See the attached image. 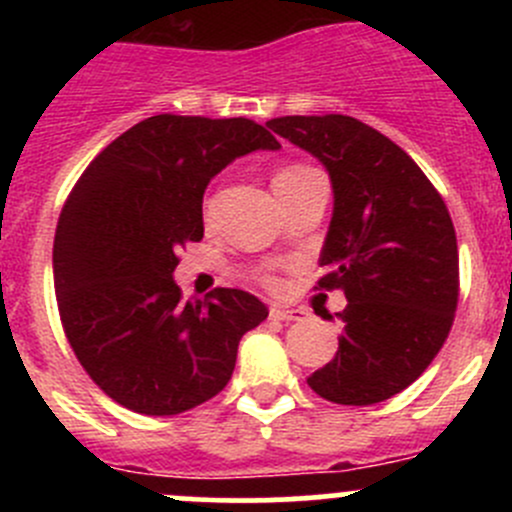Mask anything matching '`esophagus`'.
Wrapping results in <instances>:
<instances>
[{"instance_id": "1", "label": "esophagus", "mask_w": 512, "mask_h": 512, "mask_svg": "<svg viewBox=\"0 0 512 512\" xmlns=\"http://www.w3.org/2000/svg\"><path fill=\"white\" fill-rule=\"evenodd\" d=\"M307 314L302 309H285V307H272L270 319H277V322H304Z\"/></svg>"}]
</instances>
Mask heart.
<instances>
[{
	"label": "heart",
	"mask_w": 512,
	"mask_h": 512,
	"mask_svg": "<svg viewBox=\"0 0 512 512\" xmlns=\"http://www.w3.org/2000/svg\"><path fill=\"white\" fill-rule=\"evenodd\" d=\"M299 170H304V168H285V170H280L275 178H285V175H294V173H299Z\"/></svg>",
	"instance_id": "obj_1"
}]
</instances>
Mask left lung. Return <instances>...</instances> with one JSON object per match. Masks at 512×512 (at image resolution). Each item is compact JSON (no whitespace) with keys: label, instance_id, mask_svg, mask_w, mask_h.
<instances>
[{"label":"left lung","instance_id":"obj_1","mask_svg":"<svg viewBox=\"0 0 512 512\" xmlns=\"http://www.w3.org/2000/svg\"><path fill=\"white\" fill-rule=\"evenodd\" d=\"M267 128L312 153L332 180L319 289H342L339 349L307 379L322 399L371 406L414 384L441 352L458 304V245L423 170L376 128L342 113Z\"/></svg>","mask_w":512,"mask_h":512}]
</instances>
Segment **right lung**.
Segmentation results:
<instances>
[{"label": "right lung", "instance_id": "obj_1", "mask_svg": "<svg viewBox=\"0 0 512 512\" xmlns=\"http://www.w3.org/2000/svg\"><path fill=\"white\" fill-rule=\"evenodd\" d=\"M280 151L250 118L160 113L103 148L54 237L61 324L86 374L126 409L175 416L230 381L242 334L267 319L250 292L183 302L178 250L203 240V195L232 160Z\"/></svg>", "mask_w": 512, "mask_h": 512}]
</instances>
